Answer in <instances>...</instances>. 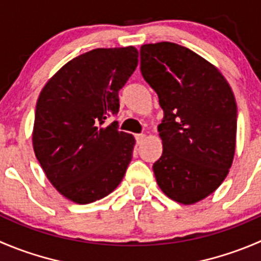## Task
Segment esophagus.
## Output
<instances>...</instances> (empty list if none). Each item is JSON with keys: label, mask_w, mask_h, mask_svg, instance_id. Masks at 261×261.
Returning <instances> with one entry per match:
<instances>
[{"label": "esophagus", "mask_w": 261, "mask_h": 261, "mask_svg": "<svg viewBox=\"0 0 261 261\" xmlns=\"http://www.w3.org/2000/svg\"><path fill=\"white\" fill-rule=\"evenodd\" d=\"M135 139L136 141H138V144H141L144 140H145V135H144V134H136Z\"/></svg>", "instance_id": "obj_1"}]
</instances>
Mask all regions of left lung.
I'll use <instances>...</instances> for the list:
<instances>
[{"label": "left lung", "instance_id": "8db88e82", "mask_svg": "<svg viewBox=\"0 0 261 261\" xmlns=\"http://www.w3.org/2000/svg\"><path fill=\"white\" fill-rule=\"evenodd\" d=\"M140 70L164 112L156 184L177 203H198L221 186L233 162V92L216 66L176 43L141 45Z\"/></svg>", "mask_w": 261, "mask_h": 261}]
</instances>
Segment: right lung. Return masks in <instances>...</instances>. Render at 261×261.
<instances>
[{"mask_svg": "<svg viewBox=\"0 0 261 261\" xmlns=\"http://www.w3.org/2000/svg\"><path fill=\"white\" fill-rule=\"evenodd\" d=\"M135 47L97 48L61 67L40 92L33 148L45 176L77 204L105 198L122 181L135 139L105 126L120 110L118 92L138 66Z\"/></svg>", "mask_w": 261, "mask_h": 261, "instance_id": "obj_1", "label": "right lung"}]
</instances>
